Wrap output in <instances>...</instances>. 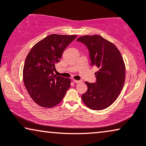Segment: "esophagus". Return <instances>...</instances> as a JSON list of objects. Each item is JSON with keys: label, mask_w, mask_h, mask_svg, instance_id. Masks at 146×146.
<instances>
[{"label": "esophagus", "mask_w": 146, "mask_h": 146, "mask_svg": "<svg viewBox=\"0 0 146 146\" xmlns=\"http://www.w3.org/2000/svg\"><path fill=\"white\" fill-rule=\"evenodd\" d=\"M73 81H74V82H75V83H82V81H81V80H76V79H74V80H73Z\"/></svg>", "instance_id": "1"}]
</instances>
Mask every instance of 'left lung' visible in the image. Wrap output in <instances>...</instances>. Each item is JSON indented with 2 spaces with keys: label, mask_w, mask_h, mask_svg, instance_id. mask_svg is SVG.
Instances as JSON below:
<instances>
[{
  "label": "left lung",
  "mask_w": 146,
  "mask_h": 146,
  "mask_svg": "<svg viewBox=\"0 0 146 146\" xmlns=\"http://www.w3.org/2000/svg\"><path fill=\"white\" fill-rule=\"evenodd\" d=\"M77 41L87 46L91 66H96V83L85 82L87 91L81 96L85 106L93 110L110 106L119 96L125 83V66L115 44L102 36L85 35Z\"/></svg>",
  "instance_id": "obj_1"
}]
</instances>
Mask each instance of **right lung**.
<instances>
[{
  "label": "right lung",
  "instance_id": "add662e5",
  "mask_svg": "<svg viewBox=\"0 0 146 146\" xmlns=\"http://www.w3.org/2000/svg\"><path fill=\"white\" fill-rule=\"evenodd\" d=\"M77 35L52 34L35 44L25 61L23 82L32 100L43 108H53L63 100L71 79L54 73L66 47Z\"/></svg>",
  "mask_w": 146,
  "mask_h": 146
}]
</instances>
